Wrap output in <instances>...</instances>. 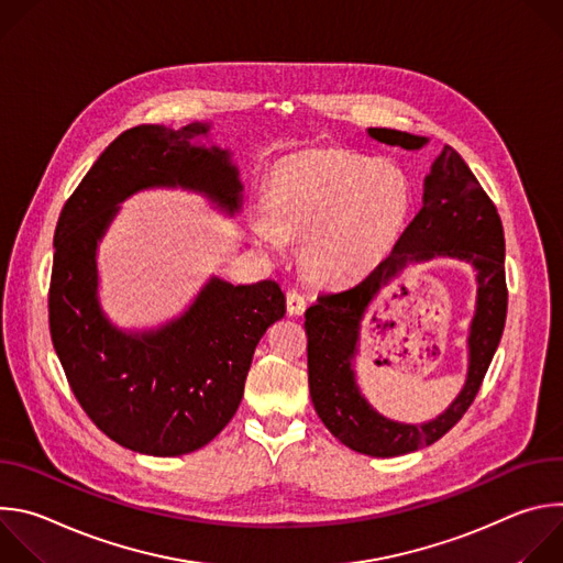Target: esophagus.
Listing matches in <instances>:
<instances>
[{
	"label": "esophagus",
	"mask_w": 563,
	"mask_h": 563,
	"mask_svg": "<svg viewBox=\"0 0 563 563\" xmlns=\"http://www.w3.org/2000/svg\"><path fill=\"white\" fill-rule=\"evenodd\" d=\"M305 307H307L305 296L300 291H296V289H289L287 291V313L289 316H302Z\"/></svg>",
	"instance_id": "obj_1"
}]
</instances>
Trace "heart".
I'll use <instances>...</instances> for the list:
<instances>
[{
    "instance_id": "b5f03b06",
    "label": "heart",
    "mask_w": 563,
    "mask_h": 563,
    "mask_svg": "<svg viewBox=\"0 0 563 563\" xmlns=\"http://www.w3.org/2000/svg\"><path fill=\"white\" fill-rule=\"evenodd\" d=\"M412 183L389 157L347 151H305L276 165L267 213L252 231L269 252L302 240L309 278L350 285L369 276L396 247L412 211Z\"/></svg>"
}]
</instances>
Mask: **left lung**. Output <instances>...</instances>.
<instances>
[{
  "label": "left lung",
  "mask_w": 563,
  "mask_h": 563,
  "mask_svg": "<svg viewBox=\"0 0 563 563\" xmlns=\"http://www.w3.org/2000/svg\"><path fill=\"white\" fill-rule=\"evenodd\" d=\"M367 135L406 151H419L430 142L396 129H367ZM437 257L465 262L475 272L477 298L466 338V380L441 416L406 424L378 413L357 385L362 320L391 279L408 266ZM504 258L506 240L497 207L463 157L445 144L423 180V207L400 233L389 258L356 287L318 296V302L305 311L311 404L343 445L369 456H398L432 445L456 426L474 400L504 334L508 309Z\"/></svg>",
  "instance_id": "left-lung-1"
}]
</instances>
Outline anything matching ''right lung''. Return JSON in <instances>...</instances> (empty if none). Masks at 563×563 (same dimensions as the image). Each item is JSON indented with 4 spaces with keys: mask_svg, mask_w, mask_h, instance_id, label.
I'll return each mask as SVG.
<instances>
[{
    "mask_svg": "<svg viewBox=\"0 0 563 563\" xmlns=\"http://www.w3.org/2000/svg\"><path fill=\"white\" fill-rule=\"evenodd\" d=\"M213 124H140L115 137L64 205L53 238L51 339L79 406L115 443L148 456L207 445L235 415L256 345L285 316L278 283L209 276L191 302L153 328H120L100 298L98 250L120 205L180 189L233 218L243 183Z\"/></svg>",
    "mask_w": 563,
    "mask_h": 563,
    "instance_id": "add662e5",
    "label": "right lung"
}]
</instances>
